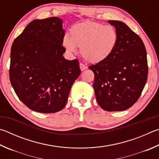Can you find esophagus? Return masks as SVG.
<instances>
[{"mask_svg": "<svg viewBox=\"0 0 159 159\" xmlns=\"http://www.w3.org/2000/svg\"><path fill=\"white\" fill-rule=\"evenodd\" d=\"M88 68L87 66H85V65H83V63H80V69L81 71H84L85 70Z\"/></svg>", "mask_w": 159, "mask_h": 159, "instance_id": "obj_1", "label": "esophagus"}]
</instances>
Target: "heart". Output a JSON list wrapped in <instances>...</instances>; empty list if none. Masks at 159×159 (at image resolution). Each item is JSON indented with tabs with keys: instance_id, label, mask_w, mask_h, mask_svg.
<instances>
[{
	"instance_id": "1",
	"label": "heart",
	"mask_w": 159,
	"mask_h": 159,
	"mask_svg": "<svg viewBox=\"0 0 159 159\" xmlns=\"http://www.w3.org/2000/svg\"><path fill=\"white\" fill-rule=\"evenodd\" d=\"M118 33L112 25L95 21H84L72 25L70 37L66 34L63 45L71 53L80 48L82 57L97 64L106 61L113 53L118 42Z\"/></svg>"
}]
</instances>
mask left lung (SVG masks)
I'll return each mask as SVG.
<instances>
[{"label": "left lung", "mask_w": 159, "mask_h": 159, "mask_svg": "<svg viewBox=\"0 0 159 159\" xmlns=\"http://www.w3.org/2000/svg\"><path fill=\"white\" fill-rule=\"evenodd\" d=\"M118 33L113 53L106 61L88 67L94 72L98 104L107 111L129 108L139 99L148 75L145 47L140 37L120 21L109 20Z\"/></svg>", "instance_id": "1"}]
</instances>
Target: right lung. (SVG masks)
Instances as JSON below:
<instances>
[{
  "label": "right lung",
  "mask_w": 159,
  "mask_h": 159,
  "mask_svg": "<svg viewBox=\"0 0 159 159\" xmlns=\"http://www.w3.org/2000/svg\"><path fill=\"white\" fill-rule=\"evenodd\" d=\"M62 20L35 19L14 40L10 80L17 97L32 111L54 113L65 107L80 74L77 59H65Z\"/></svg>",
  "instance_id": "add662e5"
}]
</instances>
